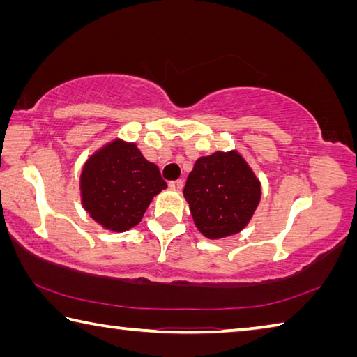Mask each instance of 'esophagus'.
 Masks as SVG:
<instances>
[{"label": "esophagus", "instance_id": "34e87169", "mask_svg": "<svg viewBox=\"0 0 357 357\" xmlns=\"http://www.w3.org/2000/svg\"><path fill=\"white\" fill-rule=\"evenodd\" d=\"M168 185H170V189H173V190H181V189H183V185H184V181L183 179L170 181V183H168Z\"/></svg>", "mask_w": 357, "mask_h": 357}]
</instances>
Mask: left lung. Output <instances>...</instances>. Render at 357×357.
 I'll list each match as a JSON object with an SVG mask.
<instances>
[{
    "label": "left lung",
    "instance_id": "obj_1",
    "mask_svg": "<svg viewBox=\"0 0 357 357\" xmlns=\"http://www.w3.org/2000/svg\"><path fill=\"white\" fill-rule=\"evenodd\" d=\"M183 193L198 231L212 241L238 234L262 195L261 181L236 150L197 159Z\"/></svg>",
    "mask_w": 357,
    "mask_h": 357
}]
</instances>
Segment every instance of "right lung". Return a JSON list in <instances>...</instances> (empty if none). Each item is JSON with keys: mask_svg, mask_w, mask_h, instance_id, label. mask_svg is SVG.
I'll return each instance as SVG.
<instances>
[{"mask_svg": "<svg viewBox=\"0 0 357 357\" xmlns=\"http://www.w3.org/2000/svg\"><path fill=\"white\" fill-rule=\"evenodd\" d=\"M167 189L156 164L132 142L115 139L96 150L82 167L81 203L105 229L125 232L140 223L153 198Z\"/></svg>", "mask_w": 357, "mask_h": 357, "instance_id": "1", "label": "right lung"}]
</instances>
